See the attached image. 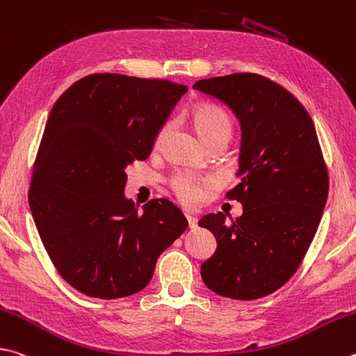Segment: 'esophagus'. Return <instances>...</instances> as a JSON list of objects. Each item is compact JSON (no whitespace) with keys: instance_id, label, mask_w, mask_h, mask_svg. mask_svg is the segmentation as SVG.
Returning <instances> with one entry per match:
<instances>
[{"instance_id":"esophagus-1","label":"esophagus","mask_w":356,"mask_h":356,"mask_svg":"<svg viewBox=\"0 0 356 356\" xmlns=\"http://www.w3.org/2000/svg\"><path fill=\"white\" fill-rule=\"evenodd\" d=\"M186 221H188V227L190 229H196L197 227V219L191 215H186Z\"/></svg>"}]
</instances>
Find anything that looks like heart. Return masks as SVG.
<instances>
[{"mask_svg": "<svg viewBox=\"0 0 356 356\" xmlns=\"http://www.w3.org/2000/svg\"><path fill=\"white\" fill-rule=\"evenodd\" d=\"M193 116H195V124L199 134L202 135V138L209 145L211 141L219 138H230L232 131H234V124H232L229 113L222 111L221 107L213 104L197 106ZM171 127V122H166V124L161 126L156 137V145L163 143V140L170 134ZM213 186H215L213 179L186 171H177L170 177V188L172 195L185 205H196L204 197L205 193L210 191Z\"/></svg>", "mask_w": 356, "mask_h": 356, "instance_id": "heart-1", "label": "heart"}]
</instances>
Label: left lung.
<instances>
[{"label": "left lung", "mask_w": 356, "mask_h": 356, "mask_svg": "<svg viewBox=\"0 0 356 356\" xmlns=\"http://www.w3.org/2000/svg\"><path fill=\"white\" fill-rule=\"evenodd\" d=\"M193 88L227 104L241 124V182L225 196L243 204V215L200 219L218 243L200 275L222 297L260 299L294 275L324 213L328 172L313 120L294 95L260 74L200 79Z\"/></svg>", "instance_id": "obj_1"}]
</instances>
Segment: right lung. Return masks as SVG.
Returning a JSON list of instances; mask_svg holds the SVG:
<instances>
[{
  "label": "right lung",
  "mask_w": 356,
  "mask_h": 356,
  "mask_svg": "<svg viewBox=\"0 0 356 356\" xmlns=\"http://www.w3.org/2000/svg\"><path fill=\"white\" fill-rule=\"evenodd\" d=\"M180 83L90 74L51 108L32 170L29 207L51 261L71 286L98 299L132 296L188 221L168 199L138 213L124 197L126 168L151 156Z\"/></svg>",
  "instance_id": "right-lung-1"
}]
</instances>
